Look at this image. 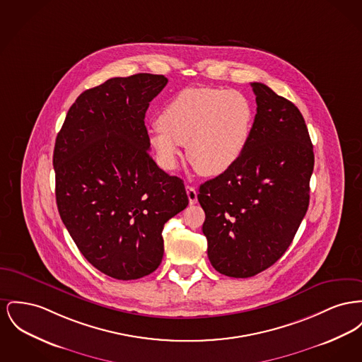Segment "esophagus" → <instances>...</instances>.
I'll use <instances>...</instances> for the list:
<instances>
[{"instance_id":"esophagus-1","label":"esophagus","mask_w":362,"mask_h":362,"mask_svg":"<svg viewBox=\"0 0 362 362\" xmlns=\"http://www.w3.org/2000/svg\"><path fill=\"white\" fill-rule=\"evenodd\" d=\"M186 192H187V197H189V202L190 205L197 204V190L192 187V186H186Z\"/></svg>"}]
</instances>
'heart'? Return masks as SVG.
Returning <instances> with one entry per match:
<instances>
[{
	"label": "heart",
	"instance_id": "obj_1",
	"mask_svg": "<svg viewBox=\"0 0 362 362\" xmlns=\"http://www.w3.org/2000/svg\"><path fill=\"white\" fill-rule=\"evenodd\" d=\"M255 110L238 90L192 87L177 93L161 110L149 144L160 165L175 170L180 146L199 173L217 176L233 168L250 139Z\"/></svg>",
	"mask_w": 362,
	"mask_h": 362
}]
</instances>
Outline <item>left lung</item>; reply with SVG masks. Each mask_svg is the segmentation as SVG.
<instances>
[{"instance_id": "obj_1", "label": "left lung", "mask_w": 362, "mask_h": 362, "mask_svg": "<svg viewBox=\"0 0 362 362\" xmlns=\"http://www.w3.org/2000/svg\"><path fill=\"white\" fill-rule=\"evenodd\" d=\"M252 87L257 113L246 149L198 194L209 261L230 277L255 276L284 255L308 211L315 167L299 109L264 83Z\"/></svg>"}]
</instances>
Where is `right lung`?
Segmentation results:
<instances>
[{
    "label": "right lung",
    "mask_w": 362,
    "mask_h": 362,
    "mask_svg": "<svg viewBox=\"0 0 362 362\" xmlns=\"http://www.w3.org/2000/svg\"><path fill=\"white\" fill-rule=\"evenodd\" d=\"M167 83L163 75L136 74L88 88L56 138L60 217L86 259L117 280L158 268L164 224L189 205L183 180L149 153L145 115Z\"/></svg>",
    "instance_id": "1"
}]
</instances>
